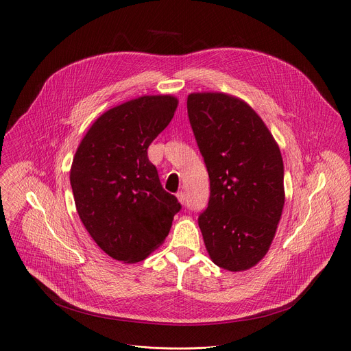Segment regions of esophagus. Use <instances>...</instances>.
<instances>
[{
	"mask_svg": "<svg viewBox=\"0 0 351 351\" xmlns=\"http://www.w3.org/2000/svg\"><path fill=\"white\" fill-rule=\"evenodd\" d=\"M176 197H178V200L182 203V204H184V202H186V195H184V192H178L176 193Z\"/></svg>",
	"mask_w": 351,
	"mask_h": 351,
	"instance_id": "obj_1",
	"label": "esophagus"
}]
</instances>
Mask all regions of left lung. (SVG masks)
Listing matches in <instances>:
<instances>
[{"instance_id": "obj_1", "label": "left lung", "mask_w": 351, "mask_h": 351, "mask_svg": "<svg viewBox=\"0 0 351 351\" xmlns=\"http://www.w3.org/2000/svg\"><path fill=\"white\" fill-rule=\"evenodd\" d=\"M188 115L210 179L199 227L212 261L244 271L268 252L285 203L284 162L264 121L224 93H192Z\"/></svg>"}]
</instances>
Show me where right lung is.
Returning <instances> with one entry per match:
<instances>
[{
  "mask_svg": "<svg viewBox=\"0 0 351 351\" xmlns=\"http://www.w3.org/2000/svg\"><path fill=\"white\" fill-rule=\"evenodd\" d=\"M176 107L173 96H143L110 108L75 154L70 184L79 217L91 239L117 261L145 260L167 239L182 208L162 188L147 151Z\"/></svg>",
  "mask_w": 351,
  "mask_h": 351,
  "instance_id": "right-lung-1",
  "label": "right lung"
}]
</instances>
